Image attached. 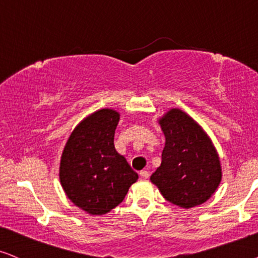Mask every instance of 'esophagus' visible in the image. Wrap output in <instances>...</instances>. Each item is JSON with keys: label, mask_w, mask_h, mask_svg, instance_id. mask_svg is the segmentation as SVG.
Returning <instances> with one entry per match:
<instances>
[{"label": "esophagus", "mask_w": 258, "mask_h": 258, "mask_svg": "<svg viewBox=\"0 0 258 258\" xmlns=\"http://www.w3.org/2000/svg\"><path fill=\"white\" fill-rule=\"evenodd\" d=\"M140 176H141L142 178H148L149 172H148V171H146V170H142V171H140Z\"/></svg>", "instance_id": "34e87169"}]
</instances>
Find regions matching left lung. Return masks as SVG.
<instances>
[{
  "mask_svg": "<svg viewBox=\"0 0 258 258\" xmlns=\"http://www.w3.org/2000/svg\"><path fill=\"white\" fill-rule=\"evenodd\" d=\"M159 123L166 142L152 183L173 205L183 208L202 205L221 180L220 161L211 139L179 109L168 111Z\"/></svg>",
  "mask_w": 258,
  "mask_h": 258,
  "instance_id": "8db88e82",
  "label": "left lung"
}]
</instances>
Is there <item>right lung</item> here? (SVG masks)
<instances>
[{"label":"right lung","instance_id":"obj_1","mask_svg":"<svg viewBox=\"0 0 258 258\" xmlns=\"http://www.w3.org/2000/svg\"><path fill=\"white\" fill-rule=\"evenodd\" d=\"M119 113L97 111L72 133L62 153L59 179L68 199L92 215L110 212L123 201L138 173L113 145Z\"/></svg>","mask_w":258,"mask_h":258}]
</instances>
